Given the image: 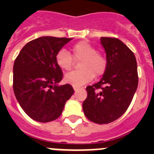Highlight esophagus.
I'll return each mask as SVG.
<instances>
[{
	"label": "esophagus",
	"mask_w": 154,
	"mask_h": 154,
	"mask_svg": "<svg viewBox=\"0 0 154 154\" xmlns=\"http://www.w3.org/2000/svg\"><path fill=\"white\" fill-rule=\"evenodd\" d=\"M73 89H74L75 91H77L79 89V86H75V85H73Z\"/></svg>",
	"instance_id": "obj_1"
}]
</instances>
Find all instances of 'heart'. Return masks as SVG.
<instances>
[{"label": "heart", "instance_id": "b5f03b06", "mask_svg": "<svg viewBox=\"0 0 154 154\" xmlns=\"http://www.w3.org/2000/svg\"><path fill=\"white\" fill-rule=\"evenodd\" d=\"M73 58L80 61L79 71L65 75V82L75 86H81L90 82L95 77L103 75L107 69V59L102 53L97 52L96 48L86 42H77L71 48ZM72 56L65 50L57 53L55 62L63 71H69L73 66Z\"/></svg>", "mask_w": 154, "mask_h": 154}]
</instances>
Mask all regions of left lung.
<instances>
[{
	"label": "left lung",
	"instance_id": "left-lung-1",
	"mask_svg": "<svg viewBox=\"0 0 154 154\" xmlns=\"http://www.w3.org/2000/svg\"><path fill=\"white\" fill-rule=\"evenodd\" d=\"M100 41L106 53L107 69L99 82L86 87L82 109L90 121L107 124L130 106L138 86V73L135 55L123 42L109 37Z\"/></svg>",
	"mask_w": 154,
	"mask_h": 154
}]
</instances>
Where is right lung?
<instances>
[{
    "label": "right lung",
    "instance_id": "add662e5",
    "mask_svg": "<svg viewBox=\"0 0 154 154\" xmlns=\"http://www.w3.org/2000/svg\"><path fill=\"white\" fill-rule=\"evenodd\" d=\"M72 38L45 36L27 43L13 68V89L27 115L48 123L60 116L65 104L74 93L69 84L58 85L63 73L55 56Z\"/></svg>",
    "mask_w": 154,
    "mask_h": 154
}]
</instances>
